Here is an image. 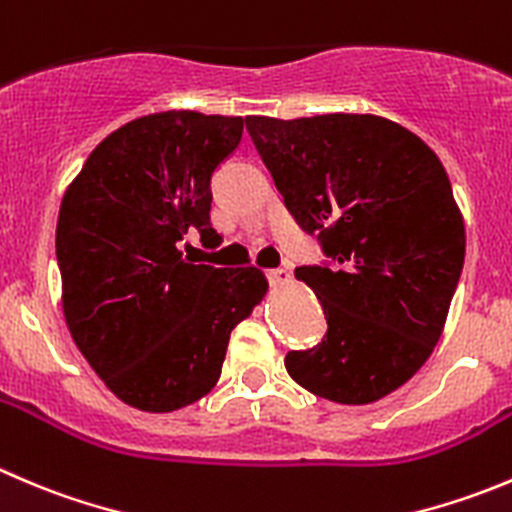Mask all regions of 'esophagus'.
<instances>
[{
    "label": "esophagus",
    "instance_id": "34e87169",
    "mask_svg": "<svg viewBox=\"0 0 512 512\" xmlns=\"http://www.w3.org/2000/svg\"><path fill=\"white\" fill-rule=\"evenodd\" d=\"M267 277H270L272 282H290L292 272L290 267H275V270H267Z\"/></svg>",
    "mask_w": 512,
    "mask_h": 512
}]
</instances>
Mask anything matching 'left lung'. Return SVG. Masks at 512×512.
<instances>
[{
	"instance_id": "left-lung-1",
	"label": "left lung",
	"mask_w": 512,
	"mask_h": 512,
	"mask_svg": "<svg viewBox=\"0 0 512 512\" xmlns=\"http://www.w3.org/2000/svg\"><path fill=\"white\" fill-rule=\"evenodd\" d=\"M245 124L285 207L325 255L295 277L320 300L327 332L287 352V372L317 398L375 403L425 365L463 272L448 172L418 135L375 114Z\"/></svg>"
}]
</instances>
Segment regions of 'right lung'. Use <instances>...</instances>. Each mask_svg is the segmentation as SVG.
<instances>
[{"mask_svg":"<svg viewBox=\"0 0 512 512\" xmlns=\"http://www.w3.org/2000/svg\"><path fill=\"white\" fill-rule=\"evenodd\" d=\"M242 117L162 112L99 142L64 192L57 265L64 320L122 403L172 413L220 380L230 332L267 292L257 267L192 265L205 247L212 175L240 147ZM190 250V245H185Z\"/></svg>","mask_w":512,"mask_h":512,"instance_id":"obj_1","label":"right lung"}]
</instances>
